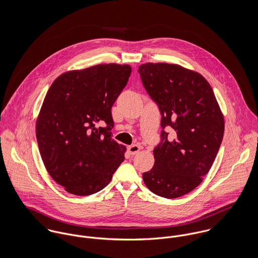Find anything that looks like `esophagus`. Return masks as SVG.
I'll return each instance as SVG.
<instances>
[{
	"instance_id": "obj_1",
	"label": "esophagus",
	"mask_w": 258,
	"mask_h": 258,
	"mask_svg": "<svg viewBox=\"0 0 258 258\" xmlns=\"http://www.w3.org/2000/svg\"><path fill=\"white\" fill-rule=\"evenodd\" d=\"M140 149H141V147L139 146V145H132V146H129L128 147V152H129V154L130 155H136V154H138V152L140 151Z\"/></svg>"
}]
</instances>
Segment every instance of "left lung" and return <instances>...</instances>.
I'll return each mask as SVG.
<instances>
[{
  "instance_id": "left-lung-1",
  "label": "left lung",
  "mask_w": 258,
  "mask_h": 258,
  "mask_svg": "<svg viewBox=\"0 0 258 258\" xmlns=\"http://www.w3.org/2000/svg\"><path fill=\"white\" fill-rule=\"evenodd\" d=\"M138 73L161 112L163 129L144 183L160 197H182L201 184L213 166L223 137V115L212 86L198 73L162 62L142 64ZM166 126L174 130L172 140Z\"/></svg>"
}]
</instances>
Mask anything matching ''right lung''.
Masks as SVG:
<instances>
[{
  "label": "right lung",
  "mask_w": 258,
  "mask_h": 258,
  "mask_svg": "<svg viewBox=\"0 0 258 258\" xmlns=\"http://www.w3.org/2000/svg\"><path fill=\"white\" fill-rule=\"evenodd\" d=\"M131 67L98 64L59 75L49 87L36 126L37 145L50 177L76 196L110 183L126 148L112 139L111 108Z\"/></svg>",
  "instance_id": "right-lung-1"
}]
</instances>
